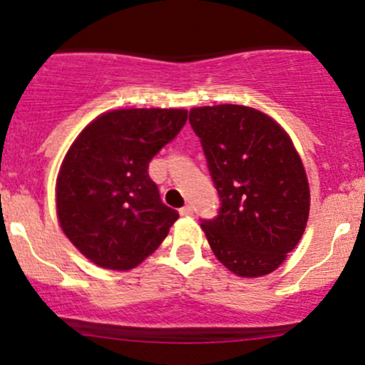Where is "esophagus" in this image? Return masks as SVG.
I'll list each match as a JSON object with an SVG mask.
<instances>
[{
  "label": "esophagus",
  "instance_id": "obj_1",
  "mask_svg": "<svg viewBox=\"0 0 365 365\" xmlns=\"http://www.w3.org/2000/svg\"><path fill=\"white\" fill-rule=\"evenodd\" d=\"M180 215H182V217L192 215V206L185 205V206H183V208H180Z\"/></svg>",
  "mask_w": 365,
  "mask_h": 365
}]
</instances>
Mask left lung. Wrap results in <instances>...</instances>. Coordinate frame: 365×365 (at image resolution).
Segmentation results:
<instances>
[{"mask_svg":"<svg viewBox=\"0 0 365 365\" xmlns=\"http://www.w3.org/2000/svg\"><path fill=\"white\" fill-rule=\"evenodd\" d=\"M219 213L201 219L217 259L242 277L274 272L302 238L309 183L292 139L270 116L235 104L190 109Z\"/></svg>","mask_w":365,"mask_h":365,"instance_id":"left-lung-1","label":"left lung"}]
</instances>
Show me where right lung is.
Here are the masks:
<instances>
[{"instance_id":"right-lung-1","label":"right lung","mask_w":365,"mask_h":365,"mask_svg":"<svg viewBox=\"0 0 365 365\" xmlns=\"http://www.w3.org/2000/svg\"><path fill=\"white\" fill-rule=\"evenodd\" d=\"M185 121V109H118L70 146L56 183L58 219L95 264L130 270L168 237L178 212L162 203L148 165Z\"/></svg>"}]
</instances>
